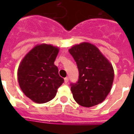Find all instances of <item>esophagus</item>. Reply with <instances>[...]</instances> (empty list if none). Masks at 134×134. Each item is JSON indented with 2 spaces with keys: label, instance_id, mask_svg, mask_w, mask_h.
Listing matches in <instances>:
<instances>
[{
  "label": "esophagus",
  "instance_id": "1",
  "mask_svg": "<svg viewBox=\"0 0 134 134\" xmlns=\"http://www.w3.org/2000/svg\"><path fill=\"white\" fill-rule=\"evenodd\" d=\"M64 80H65V83H67L69 82V78L68 77H66V78H64Z\"/></svg>",
  "mask_w": 134,
  "mask_h": 134
}]
</instances>
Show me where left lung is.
Masks as SVG:
<instances>
[{
  "label": "left lung",
  "instance_id": "obj_1",
  "mask_svg": "<svg viewBox=\"0 0 134 134\" xmlns=\"http://www.w3.org/2000/svg\"><path fill=\"white\" fill-rule=\"evenodd\" d=\"M69 51L79 72L78 81L70 83L74 99L83 107L101 103L113 83L114 72L111 64L98 48L89 43L76 44Z\"/></svg>",
  "mask_w": 134,
  "mask_h": 134
}]
</instances>
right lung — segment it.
<instances>
[{
    "label": "right lung",
    "mask_w": 134,
    "mask_h": 134,
    "mask_svg": "<svg viewBox=\"0 0 134 134\" xmlns=\"http://www.w3.org/2000/svg\"><path fill=\"white\" fill-rule=\"evenodd\" d=\"M58 51L51 44L37 45L26 55L19 67L20 87L34 102L43 104L53 99L64 82L54 65Z\"/></svg>",
    "instance_id": "obj_1"
}]
</instances>
